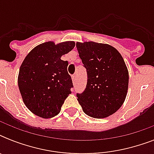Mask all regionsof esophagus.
Returning a JSON list of instances; mask_svg holds the SVG:
<instances>
[{"label":"esophagus","instance_id":"1","mask_svg":"<svg viewBox=\"0 0 154 154\" xmlns=\"http://www.w3.org/2000/svg\"><path fill=\"white\" fill-rule=\"evenodd\" d=\"M72 82H74V83L77 82V75L76 74L72 75Z\"/></svg>","mask_w":154,"mask_h":154}]
</instances>
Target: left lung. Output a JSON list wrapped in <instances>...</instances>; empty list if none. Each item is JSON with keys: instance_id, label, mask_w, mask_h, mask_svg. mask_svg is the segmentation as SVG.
<instances>
[{"instance_id": "obj_1", "label": "left lung", "mask_w": 154, "mask_h": 154, "mask_svg": "<svg viewBox=\"0 0 154 154\" xmlns=\"http://www.w3.org/2000/svg\"><path fill=\"white\" fill-rule=\"evenodd\" d=\"M76 45L88 77L85 89L77 94V101L89 117H109L126 97L129 72L124 59L109 45L89 42Z\"/></svg>"}]
</instances>
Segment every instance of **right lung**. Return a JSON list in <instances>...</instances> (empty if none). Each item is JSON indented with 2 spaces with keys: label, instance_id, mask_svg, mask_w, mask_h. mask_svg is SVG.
<instances>
[{
  "label": "right lung",
  "instance_id": "obj_1",
  "mask_svg": "<svg viewBox=\"0 0 154 154\" xmlns=\"http://www.w3.org/2000/svg\"><path fill=\"white\" fill-rule=\"evenodd\" d=\"M74 46L73 42H45L32 49L20 65L19 90L26 107L35 115L55 117L71 94L73 85L67 71L69 62L60 57Z\"/></svg>",
  "mask_w": 154,
  "mask_h": 154
}]
</instances>
